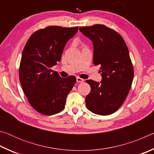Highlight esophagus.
<instances>
[{"mask_svg":"<svg viewBox=\"0 0 154 154\" xmlns=\"http://www.w3.org/2000/svg\"><path fill=\"white\" fill-rule=\"evenodd\" d=\"M77 82L78 83H82V82H84V79H83L82 78H80V77H77Z\"/></svg>","mask_w":154,"mask_h":154,"instance_id":"obj_1","label":"esophagus"}]
</instances>
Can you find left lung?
Returning <instances> with one entry per match:
<instances>
[{
	"instance_id": "1",
	"label": "left lung",
	"mask_w": 154,
	"mask_h": 154,
	"mask_svg": "<svg viewBox=\"0 0 154 154\" xmlns=\"http://www.w3.org/2000/svg\"><path fill=\"white\" fill-rule=\"evenodd\" d=\"M80 32L92 41L93 63L99 65L101 83L88 79L90 93L85 98L88 110L108 116L123 105L131 88L134 69L129 51L122 36L105 25L79 28Z\"/></svg>"
}]
</instances>
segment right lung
Wrapping results in <instances>:
<instances>
[{
  "label": "right lung",
  "instance_id": "1",
  "mask_svg": "<svg viewBox=\"0 0 154 154\" xmlns=\"http://www.w3.org/2000/svg\"><path fill=\"white\" fill-rule=\"evenodd\" d=\"M77 31V26H50L36 30L26 44L20 64V81L28 102L38 113L51 116L64 108L76 77H60L51 68L60 61L66 43Z\"/></svg>",
  "mask_w": 154,
  "mask_h": 154
}]
</instances>
